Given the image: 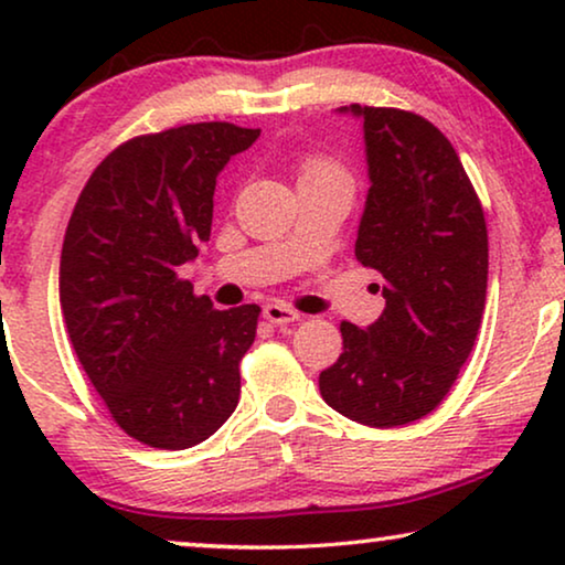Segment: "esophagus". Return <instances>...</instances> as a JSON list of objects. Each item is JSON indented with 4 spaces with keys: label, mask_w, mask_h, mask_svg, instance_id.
I'll list each match as a JSON object with an SVG mask.
<instances>
[{
    "label": "esophagus",
    "mask_w": 565,
    "mask_h": 565,
    "mask_svg": "<svg viewBox=\"0 0 565 565\" xmlns=\"http://www.w3.org/2000/svg\"><path fill=\"white\" fill-rule=\"evenodd\" d=\"M262 313H265V319L269 323H275V327H288V323L300 319V313L292 311V308L285 303H267L262 308Z\"/></svg>",
    "instance_id": "34e87169"
}]
</instances>
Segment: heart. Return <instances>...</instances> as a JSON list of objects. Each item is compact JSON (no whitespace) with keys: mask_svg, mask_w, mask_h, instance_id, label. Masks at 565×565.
<instances>
[{"mask_svg":"<svg viewBox=\"0 0 565 565\" xmlns=\"http://www.w3.org/2000/svg\"><path fill=\"white\" fill-rule=\"evenodd\" d=\"M329 180H347V172L337 161H331L327 157H308L303 164H300V182H329Z\"/></svg>","mask_w":565,"mask_h":565,"instance_id":"obj_1","label":"heart"}]
</instances>
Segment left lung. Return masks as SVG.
Wrapping results in <instances>:
<instances>
[{
	"instance_id": "8db88e82",
	"label": "left lung",
	"mask_w": 565,
	"mask_h": 565,
	"mask_svg": "<svg viewBox=\"0 0 565 565\" xmlns=\"http://www.w3.org/2000/svg\"><path fill=\"white\" fill-rule=\"evenodd\" d=\"M362 120L370 190L354 257L385 308L342 321L344 352L319 375L347 419L391 429L435 412L476 344L489 280L481 200L443 130L396 107H339Z\"/></svg>"
}]
</instances>
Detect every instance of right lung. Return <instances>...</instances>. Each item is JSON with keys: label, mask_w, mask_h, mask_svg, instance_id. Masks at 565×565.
<instances>
[{"label": "right lung", "mask_w": 565, "mask_h": 565, "mask_svg": "<svg viewBox=\"0 0 565 565\" xmlns=\"http://www.w3.org/2000/svg\"><path fill=\"white\" fill-rule=\"evenodd\" d=\"M257 138L234 122L130 138L99 161L68 218V339L115 424L159 450L203 443L238 404L259 306L215 311L177 269L211 238L215 177Z\"/></svg>", "instance_id": "obj_1"}]
</instances>
